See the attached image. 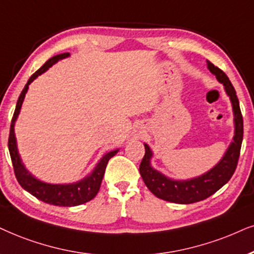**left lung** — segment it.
Instances as JSON below:
<instances>
[{"instance_id": "8db88e82", "label": "left lung", "mask_w": 254, "mask_h": 254, "mask_svg": "<svg viewBox=\"0 0 254 254\" xmlns=\"http://www.w3.org/2000/svg\"><path fill=\"white\" fill-rule=\"evenodd\" d=\"M207 68L216 76L218 81L223 83L227 95L230 96L231 102H232L234 125H236L233 142L231 143L223 159L212 170H210L200 177L190 179V181H172L151 168L150 159L152 157V152H151L150 147L144 144L145 155L139 165L140 176H142L147 189L156 197L163 199V200L177 204H192L204 200L216 193L220 188H223L230 181L237 169L244 134V122L238 97H237L232 83L230 82L229 77L223 70L211 63L210 61H207Z\"/></svg>"}]
</instances>
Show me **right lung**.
Returning <instances> with one entry per match:
<instances>
[{
  "instance_id": "1",
  "label": "right lung",
  "mask_w": 254,
  "mask_h": 254,
  "mask_svg": "<svg viewBox=\"0 0 254 254\" xmlns=\"http://www.w3.org/2000/svg\"><path fill=\"white\" fill-rule=\"evenodd\" d=\"M69 55V53H64L51 57L50 60H48L47 62L44 63L36 72L33 73L30 78L28 79V83L25 84L24 89L22 90L20 97H18L17 104H16L8 139V147L9 152H10L12 166H14V172L16 179L20 183V185L25 191H28L29 193L35 195V197L40 199V200L51 205H56V206H76V205L84 204L86 201L94 199L96 197V194L98 193L99 188H101V183L102 179H103L105 168H107L109 159L118 152V150H115L107 153L103 158L99 160V163L95 168L94 171H92L91 175L88 176V177L84 178L81 182L75 183V184H47V183H43L38 181L36 178H34L33 176L25 170L23 164H22L21 158L17 152V146H16L14 125L16 118H17L18 114H20L22 103H23L25 94H27L28 91L29 84H30L36 77L42 75L44 71H47L53 64H55L57 62V61L65 59V57H68Z\"/></svg>"
}]
</instances>
